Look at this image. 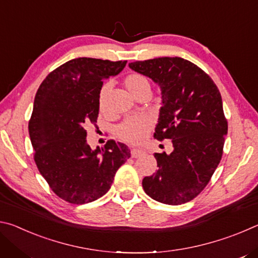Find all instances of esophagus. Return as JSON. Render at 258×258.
Listing matches in <instances>:
<instances>
[{"label": "esophagus", "instance_id": "1", "mask_svg": "<svg viewBox=\"0 0 258 258\" xmlns=\"http://www.w3.org/2000/svg\"><path fill=\"white\" fill-rule=\"evenodd\" d=\"M143 154H145V151L140 150V149H132V150H131V156H132L133 158H138V157L142 156Z\"/></svg>", "mask_w": 258, "mask_h": 258}]
</instances>
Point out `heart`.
I'll return each instance as SVG.
<instances>
[{
  "label": "heart",
  "mask_w": 258,
  "mask_h": 258,
  "mask_svg": "<svg viewBox=\"0 0 258 258\" xmlns=\"http://www.w3.org/2000/svg\"><path fill=\"white\" fill-rule=\"evenodd\" d=\"M124 86L126 90L133 95L134 98H139L145 92H150V82L148 78L139 73H132L124 78ZM109 92H110V85L103 84L99 92V109L101 111H106ZM151 128V120L149 117L139 116L132 118L125 119L116 127V134L119 139L125 142L139 145L145 141L148 133Z\"/></svg>",
  "instance_id": "b5f03b06"
}]
</instances>
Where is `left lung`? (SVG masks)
I'll use <instances>...</instances> for the list:
<instances>
[{
	"label": "left lung",
	"mask_w": 258,
	"mask_h": 258,
	"mask_svg": "<svg viewBox=\"0 0 258 258\" xmlns=\"http://www.w3.org/2000/svg\"><path fill=\"white\" fill-rule=\"evenodd\" d=\"M161 89L163 106L154 138L172 140L174 150L155 154L158 169L142 181L157 202H190L211 181L223 155L228 120L215 83L197 64L178 56L131 62Z\"/></svg>",
	"instance_id": "obj_1"
}]
</instances>
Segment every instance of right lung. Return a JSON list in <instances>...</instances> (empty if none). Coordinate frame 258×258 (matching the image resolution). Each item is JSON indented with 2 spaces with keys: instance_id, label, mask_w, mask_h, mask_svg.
<instances>
[{
  "instance_id": "right-lung-1",
  "label": "right lung",
  "mask_w": 258,
  "mask_h": 258,
  "mask_svg": "<svg viewBox=\"0 0 258 258\" xmlns=\"http://www.w3.org/2000/svg\"><path fill=\"white\" fill-rule=\"evenodd\" d=\"M126 62L73 59L51 72L38 87L28 123L34 160L64 202L82 205L102 197L130 158L128 147L113 140L92 150L85 130L97 123L103 80L123 71Z\"/></svg>"
}]
</instances>
